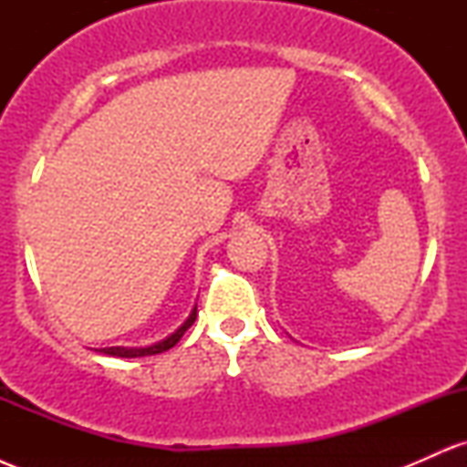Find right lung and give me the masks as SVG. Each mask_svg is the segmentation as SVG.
Instances as JSON below:
<instances>
[{
  "instance_id": "obj_1",
  "label": "right lung",
  "mask_w": 467,
  "mask_h": 467,
  "mask_svg": "<svg viewBox=\"0 0 467 467\" xmlns=\"http://www.w3.org/2000/svg\"><path fill=\"white\" fill-rule=\"evenodd\" d=\"M195 318H197V305L192 307L189 318H186L184 323H182L178 329L173 331V334L166 336L164 340L153 342V345H149V347H105V349H99V351L105 353V356H116V358H142V356H155V353L169 351L171 347L178 345L180 337L184 336V331L189 329L192 323H195Z\"/></svg>"
}]
</instances>
